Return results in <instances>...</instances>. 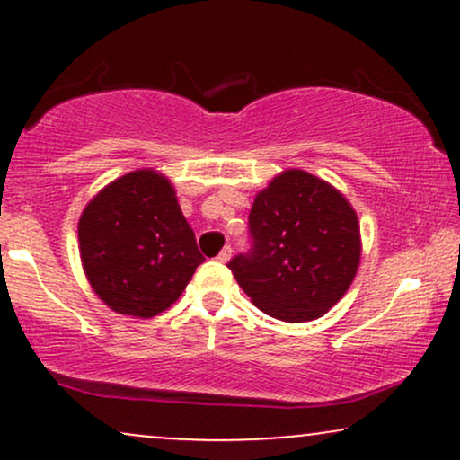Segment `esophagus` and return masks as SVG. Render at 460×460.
Returning a JSON list of instances; mask_svg holds the SVG:
<instances>
[{
  "instance_id": "esophagus-1",
  "label": "esophagus",
  "mask_w": 460,
  "mask_h": 460,
  "mask_svg": "<svg viewBox=\"0 0 460 460\" xmlns=\"http://www.w3.org/2000/svg\"><path fill=\"white\" fill-rule=\"evenodd\" d=\"M231 260V246H225L223 251H220V255H218V261H223V263H226Z\"/></svg>"
}]
</instances>
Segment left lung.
Listing matches in <instances>:
<instances>
[{"label":"left lung","instance_id":"left-lung-1","mask_svg":"<svg viewBox=\"0 0 460 460\" xmlns=\"http://www.w3.org/2000/svg\"><path fill=\"white\" fill-rule=\"evenodd\" d=\"M252 251L229 261L255 307L283 322H309L337 305L361 263L352 205L324 179L300 168L279 172L248 216Z\"/></svg>","mask_w":460,"mask_h":460}]
</instances>
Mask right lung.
<instances>
[{
  "label": "right lung",
  "mask_w": 460,
  "mask_h": 460,
  "mask_svg": "<svg viewBox=\"0 0 460 460\" xmlns=\"http://www.w3.org/2000/svg\"><path fill=\"white\" fill-rule=\"evenodd\" d=\"M77 237L94 294L131 318L166 311L203 263L171 179L153 168L99 190L79 216Z\"/></svg>",
  "instance_id": "right-lung-1"
}]
</instances>
